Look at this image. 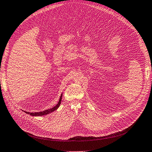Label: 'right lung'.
Listing matches in <instances>:
<instances>
[{"label": "right lung", "mask_w": 152, "mask_h": 152, "mask_svg": "<svg viewBox=\"0 0 152 152\" xmlns=\"http://www.w3.org/2000/svg\"><path fill=\"white\" fill-rule=\"evenodd\" d=\"M62 93L61 94V95L60 96V99L59 100V102L57 103L55 106H54L52 108H50V109L45 110L43 111H41V112H34V113H30V112H27L24 111V112L28 114H30L31 115H33V116H41V115H47L48 114H49L50 113H52L53 111H54L55 110H56L57 108H58L61 103V101H62Z\"/></svg>", "instance_id": "obj_1"}]
</instances>
